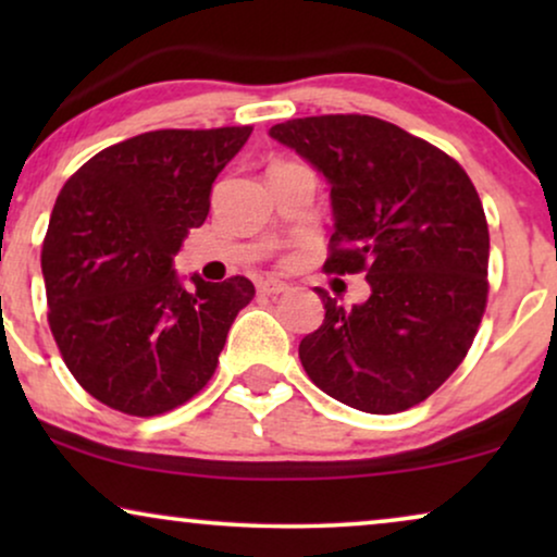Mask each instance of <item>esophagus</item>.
<instances>
[{
    "label": "esophagus",
    "mask_w": 557,
    "mask_h": 557,
    "mask_svg": "<svg viewBox=\"0 0 557 557\" xmlns=\"http://www.w3.org/2000/svg\"><path fill=\"white\" fill-rule=\"evenodd\" d=\"M286 288H288L286 281H278V278H261V281H258V294H263V296L284 294Z\"/></svg>",
    "instance_id": "obj_1"
}]
</instances>
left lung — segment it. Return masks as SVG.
<instances>
[{
    "instance_id": "8db88e82",
    "label": "left lung",
    "mask_w": 557,
    "mask_h": 557,
    "mask_svg": "<svg viewBox=\"0 0 557 557\" xmlns=\"http://www.w3.org/2000/svg\"><path fill=\"white\" fill-rule=\"evenodd\" d=\"M269 134L330 182L324 269L370 284L352 309L317 288L326 314L301 339L304 370L364 413L418 406L467 357L486 307L490 227L469 174L375 116L294 119Z\"/></svg>"
}]
</instances>
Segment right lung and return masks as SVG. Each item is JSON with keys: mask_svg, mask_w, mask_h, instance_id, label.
I'll use <instances>...</instances> for the list:
<instances>
[{"mask_svg": "<svg viewBox=\"0 0 557 557\" xmlns=\"http://www.w3.org/2000/svg\"><path fill=\"white\" fill-rule=\"evenodd\" d=\"M253 128H162L113 144L60 189L42 243L48 322L73 377L113 410L159 416L200 393L253 299L246 276L174 271L212 182Z\"/></svg>", "mask_w": 557, "mask_h": 557, "instance_id": "add662e5", "label": "right lung"}]
</instances>
